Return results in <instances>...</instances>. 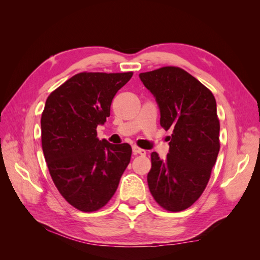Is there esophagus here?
I'll use <instances>...</instances> for the list:
<instances>
[{"label":"esophagus","mask_w":260,"mask_h":260,"mask_svg":"<svg viewBox=\"0 0 260 260\" xmlns=\"http://www.w3.org/2000/svg\"><path fill=\"white\" fill-rule=\"evenodd\" d=\"M132 151H133V153L135 154H140V155H146V151L145 149H143V148H140L139 146H137V145H133L132 146Z\"/></svg>","instance_id":"1"}]
</instances>
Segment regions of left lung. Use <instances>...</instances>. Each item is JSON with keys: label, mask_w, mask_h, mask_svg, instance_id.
I'll return each instance as SVG.
<instances>
[{"label": "left lung", "mask_w": 260, "mask_h": 260, "mask_svg": "<svg viewBox=\"0 0 260 260\" xmlns=\"http://www.w3.org/2000/svg\"><path fill=\"white\" fill-rule=\"evenodd\" d=\"M160 111V125L172 130L166 159L151 154L147 183L154 200L181 211L200 199L220 148V123L214 94L185 70L166 66L140 74Z\"/></svg>", "instance_id": "left-lung-1"}]
</instances>
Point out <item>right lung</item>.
<instances>
[{"label":"right lung","mask_w":260,"mask_h":260,"mask_svg":"<svg viewBox=\"0 0 260 260\" xmlns=\"http://www.w3.org/2000/svg\"><path fill=\"white\" fill-rule=\"evenodd\" d=\"M132 75L80 73L46 99L41 116L44 158L58 192L81 211L105 206L130 162L131 146L100 141L96 127L111 115L114 96Z\"/></svg>","instance_id":"obj_1"}]
</instances>
